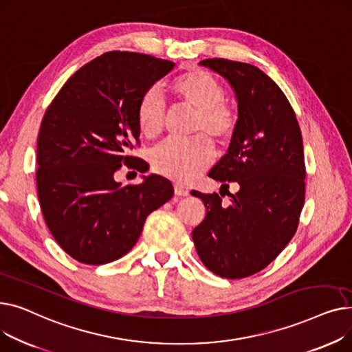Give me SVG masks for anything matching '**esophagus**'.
<instances>
[{
	"label": "esophagus",
	"mask_w": 352,
	"mask_h": 352,
	"mask_svg": "<svg viewBox=\"0 0 352 352\" xmlns=\"http://www.w3.org/2000/svg\"><path fill=\"white\" fill-rule=\"evenodd\" d=\"M174 192L178 197H187V195H190V191L184 186H181V184H175V186H174Z\"/></svg>",
	"instance_id": "obj_1"
}]
</instances>
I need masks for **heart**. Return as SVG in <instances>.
<instances>
[{"mask_svg": "<svg viewBox=\"0 0 352 352\" xmlns=\"http://www.w3.org/2000/svg\"><path fill=\"white\" fill-rule=\"evenodd\" d=\"M174 92L186 104L197 109L194 131H207L214 138L228 140L236 125L234 108L224 101V87L204 69L191 71L174 82ZM165 98L160 87H151L138 105V126L146 137L157 135L165 120ZM214 160V144L206 134L191 138H166L154 148V170L175 181L188 182L197 178Z\"/></svg>", "mask_w": 352, "mask_h": 352, "instance_id": "1", "label": "heart"}]
</instances>
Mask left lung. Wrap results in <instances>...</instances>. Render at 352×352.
Masks as SVG:
<instances>
[{"label":"left lung","instance_id":"8db88e82","mask_svg":"<svg viewBox=\"0 0 352 352\" xmlns=\"http://www.w3.org/2000/svg\"><path fill=\"white\" fill-rule=\"evenodd\" d=\"M231 84L238 120L228 153L208 177L223 182L230 197L191 191L207 215L194 228L198 256L210 271L228 280L260 272L291 241L305 199L301 129L281 88L251 64L226 58L202 60ZM240 190L230 195L228 184Z\"/></svg>","mask_w":352,"mask_h":352}]
</instances>
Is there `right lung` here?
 Listing matches in <instances>:
<instances>
[{"label": "right lung", "mask_w": 352, "mask_h": 352, "mask_svg": "<svg viewBox=\"0 0 352 352\" xmlns=\"http://www.w3.org/2000/svg\"><path fill=\"white\" fill-rule=\"evenodd\" d=\"M174 67L146 54L105 52L74 74L45 111L36 191L50 232L78 263L102 265L125 255L146 217L174 194L171 181L155 174L135 186L116 181L124 165L148 170L129 154L140 145L138 105Z\"/></svg>", "instance_id": "1"}]
</instances>
